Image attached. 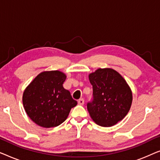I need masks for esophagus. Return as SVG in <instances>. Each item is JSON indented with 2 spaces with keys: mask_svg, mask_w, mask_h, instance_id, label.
<instances>
[{
  "mask_svg": "<svg viewBox=\"0 0 160 160\" xmlns=\"http://www.w3.org/2000/svg\"><path fill=\"white\" fill-rule=\"evenodd\" d=\"M84 103V100L83 99V98H81V99L78 100V104L80 105V106H83Z\"/></svg>",
  "mask_w": 160,
  "mask_h": 160,
  "instance_id": "esophagus-1",
  "label": "esophagus"
}]
</instances>
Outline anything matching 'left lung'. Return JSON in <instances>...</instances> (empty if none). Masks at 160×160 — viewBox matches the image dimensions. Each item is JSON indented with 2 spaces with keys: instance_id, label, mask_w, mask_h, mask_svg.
I'll use <instances>...</instances> for the list:
<instances>
[{
  "instance_id": "1",
  "label": "left lung",
  "mask_w": 160,
  "mask_h": 160,
  "mask_svg": "<svg viewBox=\"0 0 160 160\" xmlns=\"http://www.w3.org/2000/svg\"><path fill=\"white\" fill-rule=\"evenodd\" d=\"M92 85L87 110L94 122L111 127L125 117L132 101V91L124 78L112 68H98L89 75Z\"/></svg>"
}]
</instances>
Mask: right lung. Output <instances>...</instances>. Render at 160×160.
Wrapping results in <instances>:
<instances>
[{
	"label": "right lung",
	"instance_id": "add662e5",
	"mask_svg": "<svg viewBox=\"0 0 160 160\" xmlns=\"http://www.w3.org/2000/svg\"><path fill=\"white\" fill-rule=\"evenodd\" d=\"M66 75L59 71L39 73L23 92L24 108L33 122L45 128L65 121L71 109L77 105L62 84Z\"/></svg>",
	"mask_w": 160,
	"mask_h": 160
}]
</instances>
